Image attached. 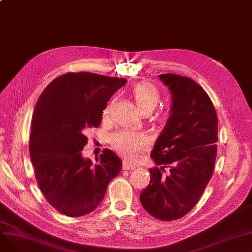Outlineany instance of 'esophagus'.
Listing matches in <instances>:
<instances>
[{
    "label": "esophagus",
    "mask_w": 252,
    "mask_h": 252,
    "mask_svg": "<svg viewBox=\"0 0 252 252\" xmlns=\"http://www.w3.org/2000/svg\"><path fill=\"white\" fill-rule=\"evenodd\" d=\"M136 166L135 165H131V164H129V163H127V162H124V164H123V168L125 169V170H131V169H134Z\"/></svg>",
    "instance_id": "obj_1"
}]
</instances>
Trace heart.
Segmentation results:
<instances>
[{
	"mask_svg": "<svg viewBox=\"0 0 252 252\" xmlns=\"http://www.w3.org/2000/svg\"><path fill=\"white\" fill-rule=\"evenodd\" d=\"M133 96L139 110L143 113L152 111L159 102L160 94L155 86L149 83H140L131 90ZM110 106L108 105L103 111V116L107 117ZM110 143L115 151L121 154L126 161L134 162L138 159L139 153L149 146L148 138L131 130H119L110 138Z\"/></svg>",
	"mask_w": 252,
	"mask_h": 252,
	"instance_id": "obj_1",
	"label": "heart"
}]
</instances>
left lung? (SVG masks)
Here are the masks:
<instances>
[{"label":"left lung","instance_id":"obj_1","mask_svg":"<svg viewBox=\"0 0 252 252\" xmlns=\"http://www.w3.org/2000/svg\"><path fill=\"white\" fill-rule=\"evenodd\" d=\"M159 78L170 92V116L151 152L160 167L149 169L150 183L140 201L153 218L169 221L196 205L214 174L218 116L206 92L193 79L174 73ZM165 167H170L166 176Z\"/></svg>","mask_w":252,"mask_h":252}]
</instances>
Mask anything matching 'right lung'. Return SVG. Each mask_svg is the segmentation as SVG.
<instances>
[{
	"instance_id": "add662e5",
	"label": "right lung",
	"mask_w": 252,
	"mask_h": 252,
	"mask_svg": "<svg viewBox=\"0 0 252 252\" xmlns=\"http://www.w3.org/2000/svg\"><path fill=\"white\" fill-rule=\"evenodd\" d=\"M122 77L68 72L56 77L39 96L32 114L30 155L38 187L60 214L77 218L102 202L108 184L122 170V159L104 149L93 165L82 155L86 133L98 127Z\"/></svg>"
}]
</instances>
